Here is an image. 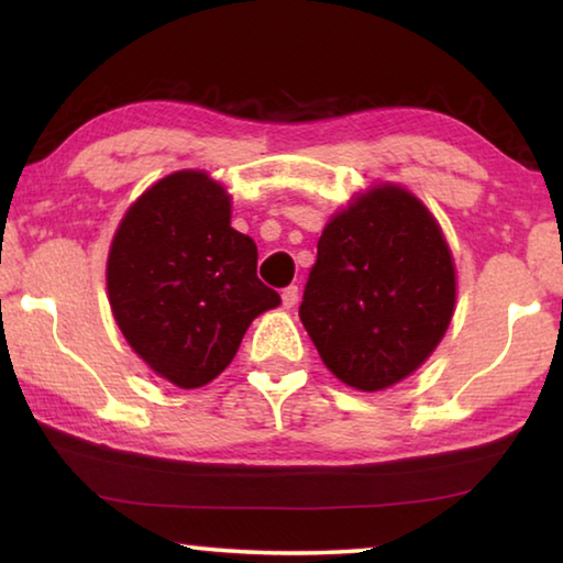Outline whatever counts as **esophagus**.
<instances>
[{"label": "esophagus", "instance_id": "34e87169", "mask_svg": "<svg viewBox=\"0 0 563 563\" xmlns=\"http://www.w3.org/2000/svg\"><path fill=\"white\" fill-rule=\"evenodd\" d=\"M280 298H283V308H295V302H298V285H288V288H285L283 292H280Z\"/></svg>", "mask_w": 563, "mask_h": 563}]
</instances>
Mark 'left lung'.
<instances>
[{"instance_id": "8db88e82", "label": "left lung", "mask_w": 563, "mask_h": 563, "mask_svg": "<svg viewBox=\"0 0 563 563\" xmlns=\"http://www.w3.org/2000/svg\"><path fill=\"white\" fill-rule=\"evenodd\" d=\"M454 300V263L440 223L409 190L383 184L325 225L300 320L332 375L377 393L432 355Z\"/></svg>"}]
</instances>
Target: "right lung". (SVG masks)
<instances>
[{
  "label": "right lung",
  "instance_id": "right-lung-1",
  "mask_svg": "<svg viewBox=\"0 0 563 563\" xmlns=\"http://www.w3.org/2000/svg\"><path fill=\"white\" fill-rule=\"evenodd\" d=\"M258 247L231 228V196L203 170H176L133 203L111 241L109 302L133 352L176 387L231 365L251 322L278 308Z\"/></svg>",
  "mask_w": 563,
  "mask_h": 563
}]
</instances>
